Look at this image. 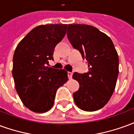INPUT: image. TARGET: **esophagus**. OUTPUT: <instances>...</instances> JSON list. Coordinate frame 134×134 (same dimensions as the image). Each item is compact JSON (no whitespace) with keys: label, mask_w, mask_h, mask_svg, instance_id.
<instances>
[{"label":"esophagus","mask_w":134,"mask_h":134,"mask_svg":"<svg viewBox=\"0 0 134 134\" xmlns=\"http://www.w3.org/2000/svg\"><path fill=\"white\" fill-rule=\"evenodd\" d=\"M72 75L73 73L72 72H68V77H69V78L70 79H72Z\"/></svg>","instance_id":"34e87169"}]
</instances>
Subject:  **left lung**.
Returning <instances> with one entry per match:
<instances>
[{
    "label": "left lung",
    "mask_w": 134,
    "mask_h": 134,
    "mask_svg": "<svg viewBox=\"0 0 134 134\" xmlns=\"http://www.w3.org/2000/svg\"><path fill=\"white\" fill-rule=\"evenodd\" d=\"M67 37L88 62V72H75L80 84L73 93L77 106L96 111L105 105L115 90L118 75V56L112 40L97 28L86 24H69Z\"/></svg>",
    "instance_id": "1"
}]
</instances>
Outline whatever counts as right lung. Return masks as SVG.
Here are the masks:
<instances>
[{
  "mask_svg": "<svg viewBox=\"0 0 134 134\" xmlns=\"http://www.w3.org/2000/svg\"><path fill=\"white\" fill-rule=\"evenodd\" d=\"M67 24L40 25L20 41L13 59L15 87L25 106L35 113L52 108L59 87L68 80L65 70L47 67L54 59L56 45L66 34Z\"/></svg>",
  "mask_w": 134,
  "mask_h": 134,
  "instance_id": "obj_1",
  "label": "right lung"
}]
</instances>
